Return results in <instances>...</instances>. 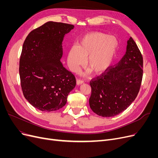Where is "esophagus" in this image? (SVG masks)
I'll use <instances>...</instances> for the list:
<instances>
[{
  "label": "esophagus",
  "instance_id": "34e87169",
  "mask_svg": "<svg viewBox=\"0 0 158 158\" xmlns=\"http://www.w3.org/2000/svg\"><path fill=\"white\" fill-rule=\"evenodd\" d=\"M76 84H77L78 85H80L81 84H84V81L81 80H76Z\"/></svg>",
  "mask_w": 158,
  "mask_h": 158
}]
</instances>
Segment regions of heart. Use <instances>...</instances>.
<instances>
[{
  "label": "heart",
  "instance_id": "1",
  "mask_svg": "<svg viewBox=\"0 0 158 158\" xmlns=\"http://www.w3.org/2000/svg\"><path fill=\"white\" fill-rule=\"evenodd\" d=\"M118 41L114 36L102 32H92L84 35L78 46L70 49L67 63L70 69L76 73L85 64L89 68L83 74L90 73L91 70L96 74L107 71L113 64L117 54Z\"/></svg>",
  "mask_w": 158,
  "mask_h": 158
}]
</instances>
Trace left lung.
I'll list each match as a JSON object with an SVG mask.
<instances>
[{"label":"left lung","instance_id":"obj_1","mask_svg":"<svg viewBox=\"0 0 158 158\" xmlns=\"http://www.w3.org/2000/svg\"><path fill=\"white\" fill-rule=\"evenodd\" d=\"M143 74V59L130 37L125 55L115 67L90 82L89 107L99 116L110 117L126 110L139 92Z\"/></svg>","mask_w":158,"mask_h":158}]
</instances>
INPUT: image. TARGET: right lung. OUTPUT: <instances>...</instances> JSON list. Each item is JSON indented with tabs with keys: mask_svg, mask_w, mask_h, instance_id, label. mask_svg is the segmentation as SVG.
I'll list each match as a JSON object with an SVG mask.
<instances>
[{
	"mask_svg": "<svg viewBox=\"0 0 158 158\" xmlns=\"http://www.w3.org/2000/svg\"><path fill=\"white\" fill-rule=\"evenodd\" d=\"M74 26L47 22L31 31L23 43L19 73L25 98L43 111L64 107L76 78L62 64L63 42Z\"/></svg>",
	"mask_w": 158,
	"mask_h": 158,
	"instance_id": "1",
	"label": "right lung"
}]
</instances>
